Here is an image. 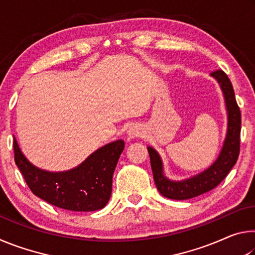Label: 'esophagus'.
Masks as SVG:
<instances>
[{
  "label": "esophagus",
  "instance_id": "1",
  "mask_svg": "<svg viewBox=\"0 0 255 255\" xmlns=\"http://www.w3.org/2000/svg\"><path fill=\"white\" fill-rule=\"evenodd\" d=\"M141 133H143V129H141L140 126H138V125H132V126L129 127L127 131V135L130 138L139 137Z\"/></svg>",
  "mask_w": 255,
  "mask_h": 255
}]
</instances>
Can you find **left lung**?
<instances>
[{
  "instance_id": "obj_1",
  "label": "left lung",
  "mask_w": 255,
  "mask_h": 255,
  "mask_svg": "<svg viewBox=\"0 0 255 255\" xmlns=\"http://www.w3.org/2000/svg\"><path fill=\"white\" fill-rule=\"evenodd\" d=\"M221 85L225 98L228 123L227 133L218 158L208 169L192 178L183 181H172L164 175L163 163L158 153L152 147H147L154 182L162 196L174 200L191 199L217 187L230 173L239 158L241 136V110L237 106L235 93L228 76L222 70L210 74Z\"/></svg>"
}]
</instances>
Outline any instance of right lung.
<instances>
[{
    "label": "right lung",
    "instance_id": "obj_1",
    "mask_svg": "<svg viewBox=\"0 0 255 255\" xmlns=\"http://www.w3.org/2000/svg\"><path fill=\"white\" fill-rule=\"evenodd\" d=\"M124 140L112 141L97 149L75 169L48 172L32 165L13 140L14 161L33 195L58 208L72 211L102 209L110 199L112 175Z\"/></svg>",
    "mask_w": 255,
    "mask_h": 255
}]
</instances>
